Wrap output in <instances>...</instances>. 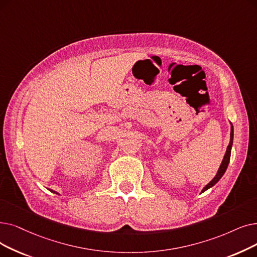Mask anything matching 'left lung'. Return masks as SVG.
<instances>
[{
  "label": "left lung",
  "instance_id": "1",
  "mask_svg": "<svg viewBox=\"0 0 257 257\" xmlns=\"http://www.w3.org/2000/svg\"><path fill=\"white\" fill-rule=\"evenodd\" d=\"M232 144H233V125L231 124V132H230V143L228 145L227 147V150H226V153H225V156H224V160H222L221 164H220V167L219 169L216 173V175L214 176L213 180H212L208 185H206V187L203 189L202 192H205L206 190H208L209 188L213 187L219 180L221 178V176L225 174L226 170H227V167L229 165V162H230V155H231V148H232Z\"/></svg>",
  "mask_w": 257,
  "mask_h": 257
}]
</instances>
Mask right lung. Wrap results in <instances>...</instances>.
Segmentation results:
<instances>
[{
	"mask_svg": "<svg viewBox=\"0 0 257 257\" xmlns=\"http://www.w3.org/2000/svg\"><path fill=\"white\" fill-rule=\"evenodd\" d=\"M50 191H51V192H53V193H55V194H59L58 192H55V191H53V190H50Z\"/></svg>",
	"mask_w": 257,
	"mask_h": 257,
	"instance_id": "obj_1",
	"label": "right lung"
}]
</instances>
